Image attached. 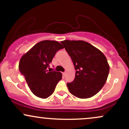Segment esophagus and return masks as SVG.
Returning a JSON list of instances; mask_svg holds the SVG:
<instances>
[{
  "label": "esophagus",
  "instance_id": "esophagus-1",
  "mask_svg": "<svg viewBox=\"0 0 129 129\" xmlns=\"http://www.w3.org/2000/svg\"><path fill=\"white\" fill-rule=\"evenodd\" d=\"M66 72H63V73H62V75H63V77L66 76Z\"/></svg>",
  "mask_w": 129,
  "mask_h": 129
}]
</instances>
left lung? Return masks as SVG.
<instances>
[{"label":"left lung","mask_w":129,"mask_h":129,"mask_svg":"<svg viewBox=\"0 0 129 129\" xmlns=\"http://www.w3.org/2000/svg\"><path fill=\"white\" fill-rule=\"evenodd\" d=\"M60 43L76 70L75 79L67 84L70 92L81 99L95 95L104 85L109 75V65L106 56L85 41L65 40Z\"/></svg>","instance_id":"left-lung-1"}]
</instances>
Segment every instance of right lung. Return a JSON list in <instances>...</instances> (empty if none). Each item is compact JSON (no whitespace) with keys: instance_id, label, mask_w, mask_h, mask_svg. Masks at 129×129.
<instances>
[{"instance_id":"obj_1","label":"right lung","mask_w":129,"mask_h":129,"mask_svg":"<svg viewBox=\"0 0 129 129\" xmlns=\"http://www.w3.org/2000/svg\"><path fill=\"white\" fill-rule=\"evenodd\" d=\"M63 48L59 42L42 41L22 56L19 69L25 76L31 91L36 96L45 99L53 94L56 85L62 79V73L47 69L56 52ZM49 69V68H48Z\"/></svg>"}]
</instances>
